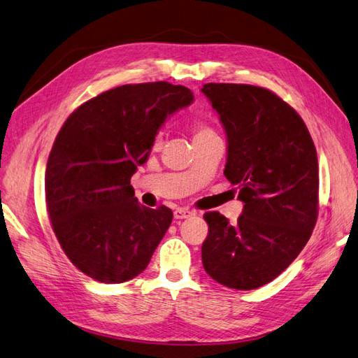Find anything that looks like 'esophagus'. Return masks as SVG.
<instances>
[{
  "mask_svg": "<svg viewBox=\"0 0 358 358\" xmlns=\"http://www.w3.org/2000/svg\"><path fill=\"white\" fill-rule=\"evenodd\" d=\"M173 216H175V220H185V218H189V216H192V212L188 210V209L178 208L175 212H173Z\"/></svg>",
  "mask_w": 358,
  "mask_h": 358,
  "instance_id": "obj_1",
  "label": "esophagus"
}]
</instances>
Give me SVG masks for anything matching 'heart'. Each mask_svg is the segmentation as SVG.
<instances>
[{"mask_svg": "<svg viewBox=\"0 0 358 358\" xmlns=\"http://www.w3.org/2000/svg\"><path fill=\"white\" fill-rule=\"evenodd\" d=\"M191 131L194 136V143L200 142V140H208V138H213V137H218L215 133V129L206 122L201 121H196L192 122L191 125ZM161 140H162V134L157 133L154 137V146H159L161 145Z\"/></svg>", "mask_w": 358, "mask_h": 358, "instance_id": "heart-1", "label": "heart"}]
</instances>
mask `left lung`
I'll use <instances>...</instances> for the list:
<instances>
[{
    "label": "left lung",
    "mask_w": 358,
    "mask_h": 358,
    "mask_svg": "<svg viewBox=\"0 0 358 358\" xmlns=\"http://www.w3.org/2000/svg\"><path fill=\"white\" fill-rule=\"evenodd\" d=\"M201 92L218 112L229 157L224 175L245 203L237 224L206 212L201 246L208 275L229 288L268 284L294 262L318 216V158L299 113L266 88L206 83Z\"/></svg>",
    "instance_id": "obj_1"
}]
</instances>
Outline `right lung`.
Listing matches in <instances>:
<instances>
[{
  "instance_id": "add662e5",
  "label": "right lung",
  "mask_w": 358,
  "mask_h": 358,
  "mask_svg": "<svg viewBox=\"0 0 358 358\" xmlns=\"http://www.w3.org/2000/svg\"><path fill=\"white\" fill-rule=\"evenodd\" d=\"M192 100L182 85H122L64 122L48 159L46 204L62 251L85 275L121 284L148 267L173 212L140 204L129 180L166 119Z\"/></svg>"
}]
</instances>
